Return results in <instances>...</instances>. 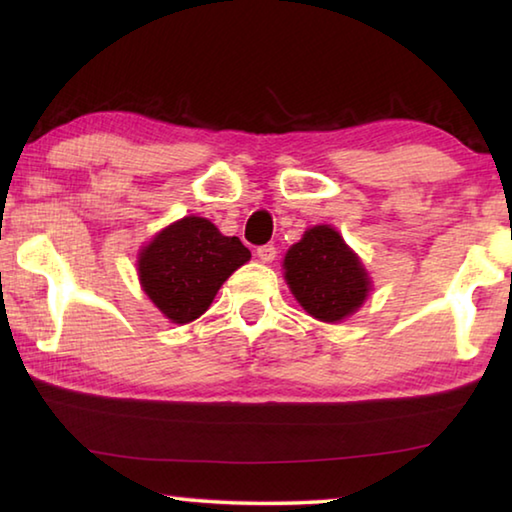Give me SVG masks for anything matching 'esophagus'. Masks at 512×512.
Listing matches in <instances>:
<instances>
[{"instance_id": "esophagus-1", "label": "esophagus", "mask_w": 512, "mask_h": 512, "mask_svg": "<svg viewBox=\"0 0 512 512\" xmlns=\"http://www.w3.org/2000/svg\"><path fill=\"white\" fill-rule=\"evenodd\" d=\"M275 255H277V250H275V246H273V244H266V246H259V248H257V257L262 259L264 264L273 262Z\"/></svg>"}]
</instances>
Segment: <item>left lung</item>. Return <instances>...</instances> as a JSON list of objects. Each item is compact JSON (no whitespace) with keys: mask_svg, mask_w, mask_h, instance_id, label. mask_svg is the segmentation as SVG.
Listing matches in <instances>:
<instances>
[{"mask_svg":"<svg viewBox=\"0 0 512 512\" xmlns=\"http://www.w3.org/2000/svg\"><path fill=\"white\" fill-rule=\"evenodd\" d=\"M284 277L293 296L311 316L336 323L350 316L368 296L370 282L359 257L339 232L316 225L284 257Z\"/></svg>","mask_w":512,"mask_h":512,"instance_id":"obj_1","label":"left lung"}]
</instances>
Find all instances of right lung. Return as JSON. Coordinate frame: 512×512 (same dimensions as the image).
Segmentation results:
<instances>
[{
  "label": "right lung",
  "mask_w": 512,
  "mask_h": 512,
  "mask_svg": "<svg viewBox=\"0 0 512 512\" xmlns=\"http://www.w3.org/2000/svg\"><path fill=\"white\" fill-rule=\"evenodd\" d=\"M248 259L250 250L237 237H223L201 216H185L142 250L140 280L155 307L185 325L205 314L221 284Z\"/></svg>",
  "instance_id": "1"
}]
</instances>
